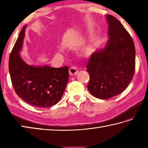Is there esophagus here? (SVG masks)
<instances>
[{"label":"esophagus","instance_id":"1","mask_svg":"<svg viewBox=\"0 0 148 148\" xmlns=\"http://www.w3.org/2000/svg\"><path fill=\"white\" fill-rule=\"evenodd\" d=\"M78 69L76 67H72L69 69V74L71 76H74V75H76L78 72Z\"/></svg>","mask_w":148,"mask_h":148}]
</instances>
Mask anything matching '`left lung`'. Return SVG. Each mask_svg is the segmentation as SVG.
Here are the masks:
<instances>
[{
    "label": "left lung",
    "instance_id": "left-lung-1",
    "mask_svg": "<svg viewBox=\"0 0 148 148\" xmlns=\"http://www.w3.org/2000/svg\"><path fill=\"white\" fill-rule=\"evenodd\" d=\"M109 39L103 48L91 55L86 69L90 75L87 88L96 98L108 99L119 95L132 79L136 49L130 35L121 22L106 16Z\"/></svg>",
    "mask_w": 148,
    "mask_h": 148
}]
</instances>
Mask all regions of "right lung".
I'll return each mask as SVG.
<instances>
[{"mask_svg": "<svg viewBox=\"0 0 148 148\" xmlns=\"http://www.w3.org/2000/svg\"><path fill=\"white\" fill-rule=\"evenodd\" d=\"M26 25L20 33L11 53L9 70L15 92L29 104L46 108L58 103L69 81V68H54L48 65L34 66L21 58Z\"/></svg>", "mask_w": 148, "mask_h": 148, "instance_id": "add662e5", "label": "right lung"}]
</instances>
